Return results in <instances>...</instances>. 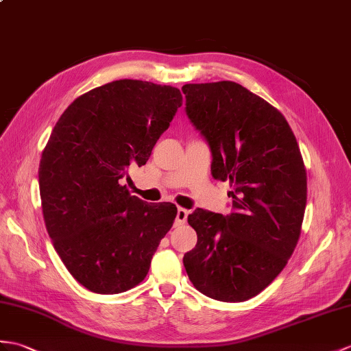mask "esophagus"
Returning <instances> with one entry per match:
<instances>
[{"label": "esophagus", "instance_id": "esophagus-1", "mask_svg": "<svg viewBox=\"0 0 351 351\" xmlns=\"http://www.w3.org/2000/svg\"><path fill=\"white\" fill-rule=\"evenodd\" d=\"M186 218H189V210L184 209V208H179L178 213H176V224L178 226L185 224Z\"/></svg>", "mask_w": 351, "mask_h": 351}]
</instances>
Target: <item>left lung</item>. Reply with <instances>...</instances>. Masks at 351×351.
<instances>
[{"label":"left lung","instance_id":"obj_1","mask_svg":"<svg viewBox=\"0 0 351 351\" xmlns=\"http://www.w3.org/2000/svg\"><path fill=\"white\" fill-rule=\"evenodd\" d=\"M186 115L213 151V176L229 181L230 214L197 209V245L184 256L193 286L221 302H243L286 267L302 232L306 169L282 113L242 85L186 84Z\"/></svg>","mask_w":351,"mask_h":351}]
</instances>
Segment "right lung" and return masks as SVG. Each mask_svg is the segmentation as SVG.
<instances>
[{
	"label": "right lung",
	"instance_id": "add662e5",
	"mask_svg": "<svg viewBox=\"0 0 351 351\" xmlns=\"http://www.w3.org/2000/svg\"><path fill=\"white\" fill-rule=\"evenodd\" d=\"M182 95L178 88L121 79L82 94L64 110L38 167L46 230L84 287L117 295L141 284L173 203L148 205L122 185L128 167L146 165Z\"/></svg>",
	"mask_w": 351,
	"mask_h": 351
}]
</instances>
